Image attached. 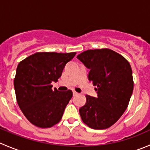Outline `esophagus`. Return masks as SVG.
Returning <instances> with one entry per match:
<instances>
[{
    "mask_svg": "<svg viewBox=\"0 0 150 150\" xmlns=\"http://www.w3.org/2000/svg\"><path fill=\"white\" fill-rule=\"evenodd\" d=\"M72 93H73V96H76V95H78V92H76V91H72Z\"/></svg>",
    "mask_w": 150,
    "mask_h": 150,
    "instance_id": "1",
    "label": "esophagus"
}]
</instances>
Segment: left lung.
<instances>
[{"label":"left lung","mask_w":150,"mask_h":150,"mask_svg":"<svg viewBox=\"0 0 150 150\" xmlns=\"http://www.w3.org/2000/svg\"><path fill=\"white\" fill-rule=\"evenodd\" d=\"M89 69L88 78L97 91L86 95L79 109L83 122L92 129H106L118 121L133 94V79L129 62L110 49L88 50L77 56Z\"/></svg>","instance_id":"left-lung-1"}]
</instances>
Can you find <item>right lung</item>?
<instances>
[{"label":"right lung","instance_id":"add662e5","mask_svg":"<svg viewBox=\"0 0 150 150\" xmlns=\"http://www.w3.org/2000/svg\"><path fill=\"white\" fill-rule=\"evenodd\" d=\"M76 53H36L20 62L16 70L14 90L18 105L30 123L51 127L62 120L72 91L52 89L67 62Z\"/></svg>","mask_w":150,"mask_h":150}]
</instances>
